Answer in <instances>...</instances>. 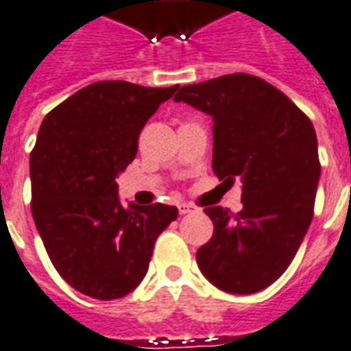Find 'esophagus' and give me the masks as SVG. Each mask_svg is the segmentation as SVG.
<instances>
[{"instance_id": "1", "label": "esophagus", "mask_w": 351, "mask_h": 351, "mask_svg": "<svg viewBox=\"0 0 351 351\" xmlns=\"http://www.w3.org/2000/svg\"><path fill=\"white\" fill-rule=\"evenodd\" d=\"M193 210H195V207L191 204H185V202L178 204V213H180V215H187V213H193Z\"/></svg>"}]
</instances>
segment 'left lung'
I'll return each mask as SVG.
<instances>
[{"instance_id": "1", "label": "left lung", "mask_w": 351, "mask_h": 351, "mask_svg": "<svg viewBox=\"0 0 351 351\" xmlns=\"http://www.w3.org/2000/svg\"><path fill=\"white\" fill-rule=\"evenodd\" d=\"M175 101L213 117V171L243 184L240 213L204 209L215 232L196 263L229 294L267 289L289 269L314 216L321 175L314 126L283 92L249 73L187 84Z\"/></svg>"}]
</instances>
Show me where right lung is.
Wrapping results in <instances>:
<instances>
[{
    "label": "right lung",
    "mask_w": 351,
    "mask_h": 351,
    "mask_svg": "<svg viewBox=\"0 0 351 351\" xmlns=\"http://www.w3.org/2000/svg\"><path fill=\"white\" fill-rule=\"evenodd\" d=\"M176 90L99 81L43 119L30 153L32 216L56 270L81 294L110 301L133 292L156 238L178 216L173 205L124 207L115 182L142 128Z\"/></svg>",
    "instance_id": "right-lung-1"
}]
</instances>
